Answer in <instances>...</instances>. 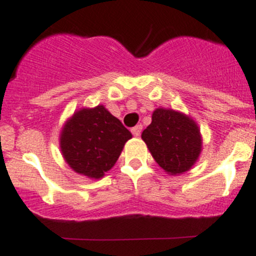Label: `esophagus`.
Returning a JSON list of instances; mask_svg holds the SVG:
<instances>
[{"mask_svg": "<svg viewBox=\"0 0 256 256\" xmlns=\"http://www.w3.org/2000/svg\"><path fill=\"white\" fill-rule=\"evenodd\" d=\"M142 125H136L135 128H131V132H132L134 136H139L140 134H142Z\"/></svg>", "mask_w": 256, "mask_h": 256, "instance_id": "1", "label": "esophagus"}]
</instances>
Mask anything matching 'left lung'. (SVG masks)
<instances>
[{
  "label": "left lung",
  "mask_w": 256,
  "mask_h": 256,
  "mask_svg": "<svg viewBox=\"0 0 256 256\" xmlns=\"http://www.w3.org/2000/svg\"><path fill=\"white\" fill-rule=\"evenodd\" d=\"M142 139L159 166L172 176L190 170L202 150L197 124L170 108L160 107L152 112V124L142 131Z\"/></svg>",
  "instance_id": "1"
}]
</instances>
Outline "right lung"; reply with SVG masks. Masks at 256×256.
<instances>
[{
    "mask_svg": "<svg viewBox=\"0 0 256 256\" xmlns=\"http://www.w3.org/2000/svg\"><path fill=\"white\" fill-rule=\"evenodd\" d=\"M131 138L121 121L98 104L74 112L62 128L60 150L76 173L100 179L114 166Z\"/></svg>",
    "mask_w": 256,
    "mask_h": 256,
    "instance_id": "right-lung-1",
    "label": "right lung"
}]
</instances>
